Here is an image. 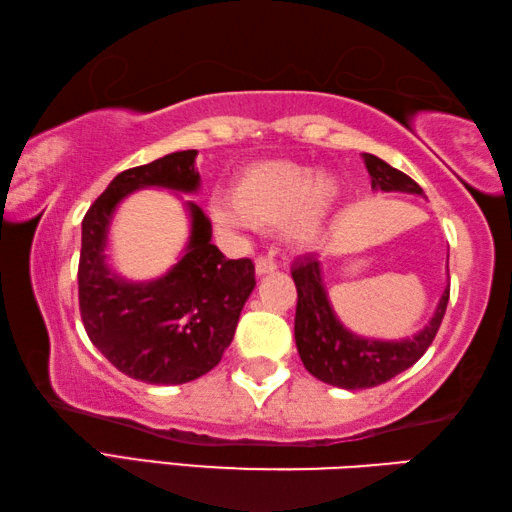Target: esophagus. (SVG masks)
I'll return each instance as SVG.
<instances>
[{
	"label": "esophagus",
	"mask_w": 512,
	"mask_h": 512,
	"mask_svg": "<svg viewBox=\"0 0 512 512\" xmlns=\"http://www.w3.org/2000/svg\"><path fill=\"white\" fill-rule=\"evenodd\" d=\"M276 270V263L272 261L270 256H258L256 258V274L261 276V274H270V272H274Z\"/></svg>",
	"instance_id": "esophagus-1"
}]
</instances>
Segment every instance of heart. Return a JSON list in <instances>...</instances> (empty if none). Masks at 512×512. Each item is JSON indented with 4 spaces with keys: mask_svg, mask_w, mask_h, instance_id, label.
I'll use <instances>...</instances> for the list:
<instances>
[{
    "mask_svg": "<svg viewBox=\"0 0 512 512\" xmlns=\"http://www.w3.org/2000/svg\"><path fill=\"white\" fill-rule=\"evenodd\" d=\"M344 193L335 177L290 159H265L242 170L233 200L211 204L213 220L231 229H281L297 249L324 242L342 215Z\"/></svg>",
    "mask_w": 512,
    "mask_h": 512,
    "instance_id": "b5f03b06",
    "label": "heart"
}]
</instances>
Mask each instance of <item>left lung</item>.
<instances>
[{"instance_id":"obj_1","label":"left lung","mask_w":512,"mask_h":512,"mask_svg":"<svg viewBox=\"0 0 512 512\" xmlns=\"http://www.w3.org/2000/svg\"><path fill=\"white\" fill-rule=\"evenodd\" d=\"M364 164L371 175L373 191L423 195V188L414 179L380 157L364 152ZM292 279L299 294L294 339H297L301 362L317 380L348 391L378 387L414 366L432 346L445 317L447 301H450V285H447L434 317L423 330L400 342H382V339H366L351 333L337 319L324 288L317 256L310 254L299 258L292 265Z\"/></svg>"}]
</instances>
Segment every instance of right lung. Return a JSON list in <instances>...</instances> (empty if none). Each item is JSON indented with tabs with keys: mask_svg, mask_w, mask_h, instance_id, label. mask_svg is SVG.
<instances>
[{
	"mask_svg": "<svg viewBox=\"0 0 512 512\" xmlns=\"http://www.w3.org/2000/svg\"><path fill=\"white\" fill-rule=\"evenodd\" d=\"M197 150H179L116 175L83 218L78 263L80 317L92 344L121 373L148 384H184L218 366L256 288L249 258L229 261L211 242V220L186 202L184 256L155 281L132 283L105 261L112 215L130 193L157 186L195 193Z\"/></svg>",
	"mask_w": 512,
	"mask_h": 512,
	"instance_id": "obj_1",
	"label": "right lung"
}]
</instances>
